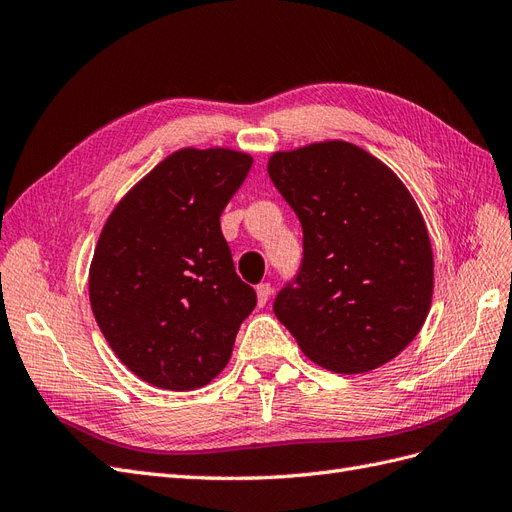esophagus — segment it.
Returning a JSON list of instances; mask_svg holds the SVG:
<instances>
[{
    "label": "esophagus",
    "instance_id": "obj_1",
    "mask_svg": "<svg viewBox=\"0 0 512 512\" xmlns=\"http://www.w3.org/2000/svg\"><path fill=\"white\" fill-rule=\"evenodd\" d=\"M271 292H273L271 284H258V286H256V297H258V305H260V307L267 305V301H269V297H271Z\"/></svg>",
    "mask_w": 512,
    "mask_h": 512
}]
</instances>
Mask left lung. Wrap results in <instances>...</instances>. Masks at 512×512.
<instances>
[{"label": "left lung", "instance_id": "obj_1", "mask_svg": "<svg viewBox=\"0 0 512 512\" xmlns=\"http://www.w3.org/2000/svg\"><path fill=\"white\" fill-rule=\"evenodd\" d=\"M273 185L303 228L297 277L273 312L324 369L363 374L421 331L433 254L414 198L389 166L346 141L277 151Z\"/></svg>", "mask_w": 512, "mask_h": 512}]
</instances>
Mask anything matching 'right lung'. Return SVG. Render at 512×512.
Returning a JSON list of instances; mask_svg holds the SVG:
<instances>
[{
	"label": "right lung",
	"instance_id": "obj_1",
	"mask_svg": "<svg viewBox=\"0 0 512 512\" xmlns=\"http://www.w3.org/2000/svg\"><path fill=\"white\" fill-rule=\"evenodd\" d=\"M252 162L222 147L179 149L121 198L100 232L91 309L119 361L160 389L209 384L256 307L220 228Z\"/></svg>",
	"mask_w": 512,
	"mask_h": 512
}]
</instances>
